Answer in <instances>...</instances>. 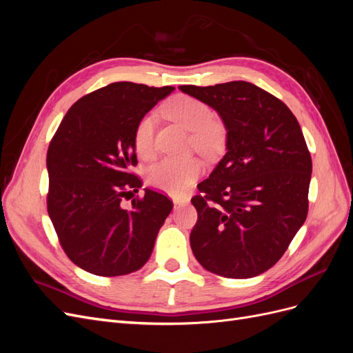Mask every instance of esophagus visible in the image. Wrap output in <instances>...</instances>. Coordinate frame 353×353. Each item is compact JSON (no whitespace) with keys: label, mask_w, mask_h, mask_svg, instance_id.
Segmentation results:
<instances>
[{"label":"esophagus","mask_w":353,"mask_h":353,"mask_svg":"<svg viewBox=\"0 0 353 353\" xmlns=\"http://www.w3.org/2000/svg\"><path fill=\"white\" fill-rule=\"evenodd\" d=\"M187 200H174V205H175V208L176 206H184V205H187Z\"/></svg>","instance_id":"obj_1"}]
</instances>
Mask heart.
Returning a JSON list of instances; mask_svg holds the SVG:
<instances>
[{
  "label": "heart",
  "mask_w": 353,
  "mask_h": 353,
  "mask_svg": "<svg viewBox=\"0 0 353 353\" xmlns=\"http://www.w3.org/2000/svg\"><path fill=\"white\" fill-rule=\"evenodd\" d=\"M163 113L170 119L191 130V141L197 150L212 153L219 147L223 126L213 119L209 105L190 95H175L163 105ZM156 114H144L134 130V147L141 159H148L154 152ZM203 165L196 157H163L148 169V183L165 193L181 196L201 174Z\"/></svg>",
  "instance_id": "b5f03b06"
}]
</instances>
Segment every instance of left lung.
Here are the masks:
<instances>
[{"instance_id":"obj_1","label":"left lung","mask_w":353,"mask_h":353,"mask_svg":"<svg viewBox=\"0 0 353 353\" xmlns=\"http://www.w3.org/2000/svg\"><path fill=\"white\" fill-rule=\"evenodd\" d=\"M179 90L215 109L227 153L191 199L190 244L203 268L250 279L280 261L307 215L312 159L296 116L245 81Z\"/></svg>"}]
</instances>
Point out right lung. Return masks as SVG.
Returning a JSON list of instances; mask_svg holds the SVG:
<instances>
[{
	"mask_svg": "<svg viewBox=\"0 0 353 353\" xmlns=\"http://www.w3.org/2000/svg\"><path fill=\"white\" fill-rule=\"evenodd\" d=\"M174 90L113 82L74 103L52 137L48 215L63 250L83 271L126 275L150 258L174 203L148 188L131 209L122 201L143 185L131 172L135 125Z\"/></svg>",
	"mask_w": 353,
	"mask_h": 353,
	"instance_id": "obj_1",
	"label": "right lung"
}]
</instances>
